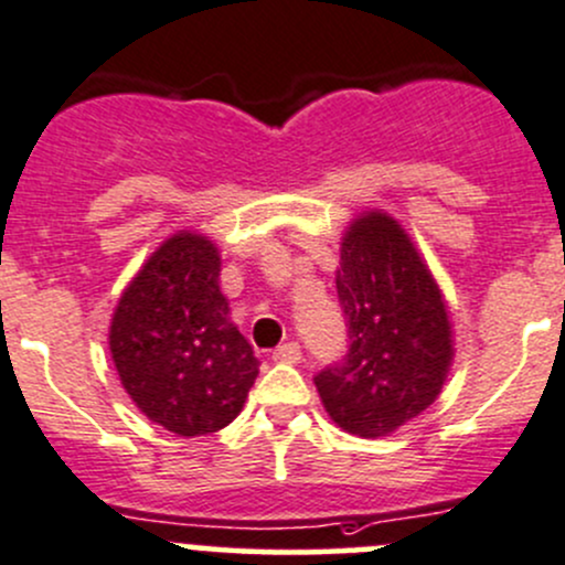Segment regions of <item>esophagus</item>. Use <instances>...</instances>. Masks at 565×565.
<instances>
[{
  "label": "esophagus",
  "mask_w": 565,
  "mask_h": 565,
  "mask_svg": "<svg viewBox=\"0 0 565 565\" xmlns=\"http://www.w3.org/2000/svg\"><path fill=\"white\" fill-rule=\"evenodd\" d=\"M273 361L276 363H300L303 361V350H300L298 341H287V344H281L273 350Z\"/></svg>",
  "instance_id": "34e87169"
}]
</instances>
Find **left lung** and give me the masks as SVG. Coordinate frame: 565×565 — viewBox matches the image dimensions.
I'll use <instances>...</instances> for the list:
<instances>
[{
    "mask_svg": "<svg viewBox=\"0 0 565 565\" xmlns=\"http://www.w3.org/2000/svg\"><path fill=\"white\" fill-rule=\"evenodd\" d=\"M335 289L350 352L317 374L319 398L350 435L388 437L440 396L451 372L446 298L413 237L383 210H363L344 230Z\"/></svg>",
    "mask_w": 565,
    "mask_h": 565,
    "instance_id": "left-lung-1",
    "label": "left lung"
}]
</instances>
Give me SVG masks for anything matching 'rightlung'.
<instances>
[{
  "label": "right lung",
  "mask_w": 565,
  "mask_h": 565,
  "mask_svg": "<svg viewBox=\"0 0 565 565\" xmlns=\"http://www.w3.org/2000/svg\"><path fill=\"white\" fill-rule=\"evenodd\" d=\"M218 276V246L193 230L174 232L130 278L108 328L130 402L180 437L230 426L259 374Z\"/></svg>",
  "instance_id": "obj_1"
}]
</instances>
